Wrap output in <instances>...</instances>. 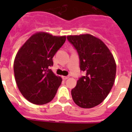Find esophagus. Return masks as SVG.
<instances>
[{
  "mask_svg": "<svg viewBox=\"0 0 132 132\" xmlns=\"http://www.w3.org/2000/svg\"><path fill=\"white\" fill-rule=\"evenodd\" d=\"M69 78V76H62V79L66 80Z\"/></svg>",
  "mask_w": 132,
  "mask_h": 132,
  "instance_id": "esophagus-1",
  "label": "esophagus"
}]
</instances>
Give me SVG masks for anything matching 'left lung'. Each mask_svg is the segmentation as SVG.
I'll use <instances>...</instances> for the list:
<instances>
[{
	"mask_svg": "<svg viewBox=\"0 0 132 132\" xmlns=\"http://www.w3.org/2000/svg\"><path fill=\"white\" fill-rule=\"evenodd\" d=\"M67 39L78 52L80 70L86 73L71 90L73 100L80 107H96L105 99L114 85L116 74L114 56L103 41L91 34L70 35Z\"/></svg>",
	"mask_w": 132,
	"mask_h": 132,
	"instance_id": "1",
	"label": "left lung"
}]
</instances>
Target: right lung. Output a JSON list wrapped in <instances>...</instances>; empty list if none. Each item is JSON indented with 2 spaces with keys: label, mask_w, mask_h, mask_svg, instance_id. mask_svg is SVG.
Masks as SVG:
<instances>
[{
  "label": "right lung",
  "mask_w": 132,
  "mask_h": 132,
  "mask_svg": "<svg viewBox=\"0 0 132 132\" xmlns=\"http://www.w3.org/2000/svg\"><path fill=\"white\" fill-rule=\"evenodd\" d=\"M66 39V36L38 32L17 52L13 65L15 80L19 91L30 103L44 105L54 99L62 80L49 68Z\"/></svg>",
  "instance_id": "obj_1"
}]
</instances>
